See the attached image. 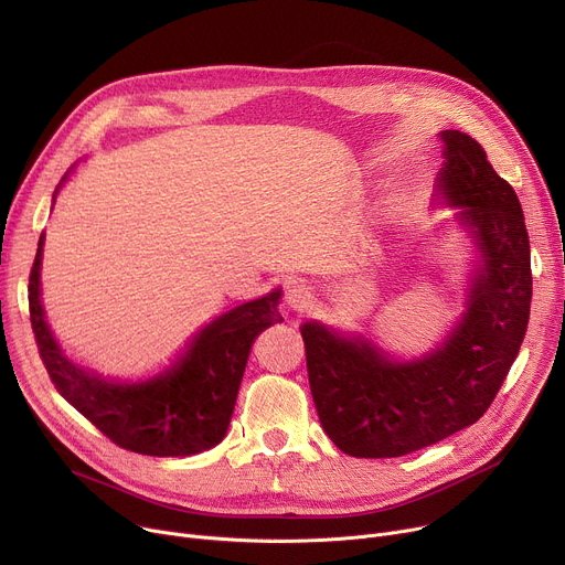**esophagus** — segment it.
Listing matches in <instances>:
<instances>
[{"mask_svg": "<svg viewBox=\"0 0 565 565\" xmlns=\"http://www.w3.org/2000/svg\"><path fill=\"white\" fill-rule=\"evenodd\" d=\"M284 299H286V305H288L292 311L302 313V311L309 309L313 295H311V288H309L305 281H290V284L286 286Z\"/></svg>", "mask_w": 565, "mask_h": 565, "instance_id": "obj_1", "label": "esophagus"}]
</instances>
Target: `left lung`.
Returning <instances> with one entry per match:
<instances>
[{
  "mask_svg": "<svg viewBox=\"0 0 565 565\" xmlns=\"http://www.w3.org/2000/svg\"><path fill=\"white\" fill-rule=\"evenodd\" d=\"M443 140L440 188L449 204L463 206L483 252L459 329L434 354L406 363L316 322L299 329L320 425L350 457H404L477 423L527 331L532 260L518 195L475 138L447 129Z\"/></svg>",
  "mask_w": 565,
  "mask_h": 565,
  "instance_id": "8db88e82",
  "label": "left lung"
}]
</instances>
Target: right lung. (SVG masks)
Here are the masks:
<instances>
[{"label":"right lung","instance_id":"obj_1","mask_svg":"<svg viewBox=\"0 0 565 565\" xmlns=\"http://www.w3.org/2000/svg\"><path fill=\"white\" fill-rule=\"evenodd\" d=\"M45 236L29 273V316L38 354L54 388L108 440L147 457H191L227 434L238 386L258 331L281 322L279 290L243 302L204 324L166 365L116 380L72 363L45 322L41 260Z\"/></svg>","mask_w":565,"mask_h":565}]
</instances>
